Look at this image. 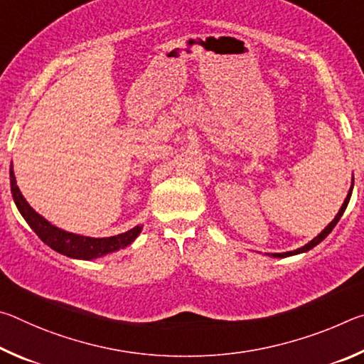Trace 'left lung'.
Segmentation results:
<instances>
[{"label":"left lung","instance_id":"8db88e82","mask_svg":"<svg viewBox=\"0 0 364 364\" xmlns=\"http://www.w3.org/2000/svg\"><path fill=\"white\" fill-rule=\"evenodd\" d=\"M352 191H353V183H352V188H350V191H348V194H347V197H345V200H343V204H342V207H341V210H338V213L336 215V218L331 221V223L324 228V230L318 234V236L315 237V239H311L310 242L308 244H305L304 247H300V249H297V250H291V252H284V254H271V257H274V258H284V257H291V255H297V254H304V252H306V250H310V249H313L315 247V245H318L319 242L321 241H324L326 237H328V234L334 230V226L338 223V220H341V217L343 215V212H345V208H347V205H348V202H350V197H352Z\"/></svg>","mask_w":364,"mask_h":364}]
</instances>
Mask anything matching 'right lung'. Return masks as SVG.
<instances>
[{
  "label": "right lung",
  "instance_id": "right-lung-1",
  "mask_svg": "<svg viewBox=\"0 0 364 364\" xmlns=\"http://www.w3.org/2000/svg\"><path fill=\"white\" fill-rule=\"evenodd\" d=\"M11 176V193L14 197V202L17 208H19L23 220L27 221L28 226L36 232L43 242L49 245L53 250L59 252V254L67 255L70 258H78V260H93V258L107 255L110 252H115L119 249L130 245L134 239L139 236L143 226L138 225L133 230H128L127 232L117 234V236L110 237H90V236H80V234L67 232L60 228L49 223L48 220L41 217L40 213H36L32 207L28 205V202L23 199L19 186H17L14 170L12 165L9 168Z\"/></svg>",
  "mask_w": 364,
  "mask_h": 364
}]
</instances>
